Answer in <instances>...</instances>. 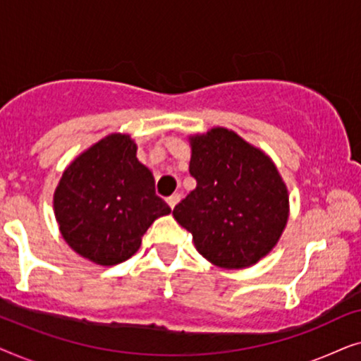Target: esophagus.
<instances>
[{
    "label": "esophagus",
    "mask_w": 361,
    "mask_h": 361,
    "mask_svg": "<svg viewBox=\"0 0 361 361\" xmlns=\"http://www.w3.org/2000/svg\"><path fill=\"white\" fill-rule=\"evenodd\" d=\"M180 200V194H172L171 197H167V204H169L171 209H174V207L179 204Z\"/></svg>",
    "instance_id": "esophagus-1"
}]
</instances>
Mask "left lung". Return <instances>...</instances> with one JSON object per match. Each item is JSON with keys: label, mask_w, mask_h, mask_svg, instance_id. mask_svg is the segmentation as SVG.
Here are the masks:
<instances>
[{"label": "left lung", "mask_w": 361, "mask_h": 361, "mask_svg": "<svg viewBox=\"0 0 361 361\" xmlns=\"http://www.w3.org/2000/svg\"><path fill=\"white\" fill-rule=\"evenodd\" d=\"M197 187L174 207L199 253L220 268L255 264L274 248L289 197L273 161L225 128L190 137Z\"/></svg>", "instance_id": "left-lung-1"}]
</instances>
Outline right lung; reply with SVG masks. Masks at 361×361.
<instances>
[{
	"mask_svg": "<svg viewBox=\"0 0 361 361\" xmlns=\"http://www.w3.org/2000/svg\"><path fill=\"white\" fill-rule=\"evenodd\" d=\"M54 210L63 240L83 258L113 266L131 258L157 216L171 207L126 135L103 137L62 174Z\"/></svg>",
	"mask_w": 361,
	"mask_h": 361,
	"instance_id": "obj_1",
	"label": "right lung"
}]
</instances>
